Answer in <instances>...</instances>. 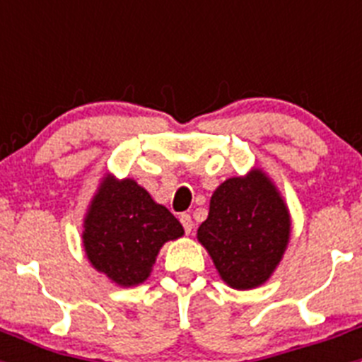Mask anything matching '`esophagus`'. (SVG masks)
Instances as JSON below:
<instances>
[{
	"label": "esophagus",
	"mask_w": 362,
	"mask_h": 362,
	"mask_svg": "<svg viewBox=\"0 0 362 362\" xmlns=\"http://www.w3.org/2000/svg\"><path fill=\"white\" fill-rule=\"evenodd\" d=\"M179 221H181V225H183L185 232L190 233L192 228H194V223H192V217L188 216V214H181V217H179Z\"/></svg>",
	"instance_id": "obj_1"
}]
</instances>
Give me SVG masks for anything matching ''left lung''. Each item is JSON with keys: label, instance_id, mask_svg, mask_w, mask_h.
<instances>
[{"label": "left lung", "instance_id": "1", "mask_svg": "<svg viewBox=\"0 0 362 362\" xmlns=\"http://www.w3.org/2000/svg\"><path fill=\"white\" fill-rule=\"evenodd\" d=\"M290 233L292 219L281 192L261 168H252L216 188L197 241L230 288L252 290L279 267Z\"/></svg>", "mask_w": 362, "mask_h": 362}]
</instances>
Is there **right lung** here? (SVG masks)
I'll return each mask as SVG.
<instances>
[{
    "label": "right lung",
    "instance_id": "obj_1",
    "mask_svg": "<svg viewBox=\"0 0 362 362\" xmlns=\"http://www.w3.org/2000/svg\"><path fill=\"white\" fill-rule=\"evenodd\" d=\"M183 226L130 177L107 174L83 219V248L98 272L117 286L145 283L161 246L179 239Z\"/></svg>",
    "mask_w": 362,
    "mask_h": 362
}]
</instances>
